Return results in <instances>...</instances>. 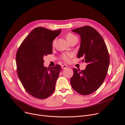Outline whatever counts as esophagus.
Masks as SVG:
<instances>
[{
  "label": "esophagus",
  "mask_w": 125,
  "mask_h": 125,
  "mask_svg": "<svg viewBox=\"0 0 125 125\" xmlns=\"http://www.w3.org/2000/svg\"><path fill=\"white\" fill-rule=\"evenodd\" d=\"M68 67V66H67L66 65H62V68L63 69H66V68H67Z\"/></svg>",
  "instance_id": "34e87169"
}]
</instances>
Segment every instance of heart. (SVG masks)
I'll return each mask as SVG.
<instances>
[{
    "label": "heart",
    "mask_w": 125,
    "mask_h": 125,
    "mask_svg": "<svg viewBox=\"0 0 125 125\" xmlns=\"http://www.w3.org/2000/svg\"><path fill=\"white\" fill-rule=\"evenodd\" d=\"M65 37H66L67 41L69 43L73 41L75 37H76L74 35H73L72 33H67L66 35V36H65ZM55 41H54L53 42H52V45H54L55 44ZM73 53H71V52H68V53L64 54L62 55V58L64 61L66 62H69L70 61V59L73 57Z\"/></svg>",
    "instance_id": "obj_1"
}]
</instances>
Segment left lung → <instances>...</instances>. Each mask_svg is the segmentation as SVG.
Here are the masks:
<instances>
[{
    "mask_svg": "<svg viewBox=\"0 0 125 125\" xmlns=\"http://www.w3.org/2000/svg\"><path fill=\"white\" fill-rule=\"evenodd\" d=\"M72 31L81 36L77 58H83L82 61L87 65L83 70L73 68L70 83L78 93L89 95L99 88L105 78L110 62L108 50L99 33L91 26H85Z\"/></svg>",
    "mask_w": 125,
    "mask_h": 125,
    "instance_id": "1",
    "label": "left lung"
}]
</instances>
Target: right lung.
Here are the masks:
<instances>
[{
    "label": "right lung",
    "mask_w": 125,
    "mask_h": 125,
    "mask_svg": "<svg viewBox=\"0 0 125 125\" xmlns=\"http://www.w3.org/2000/svg\"><path fill=\"white\" fill-rule=\"evenodd\" d=\"M61 30L52 31L43 27L33 30L17 52L16 64L20 80L27 92L38 99L51 96L61 69L56 65L50 68L43 65V57L52 52V42Z\"/></svg>",
    "instance_id": "right-lung-1"
}]
</instances>
